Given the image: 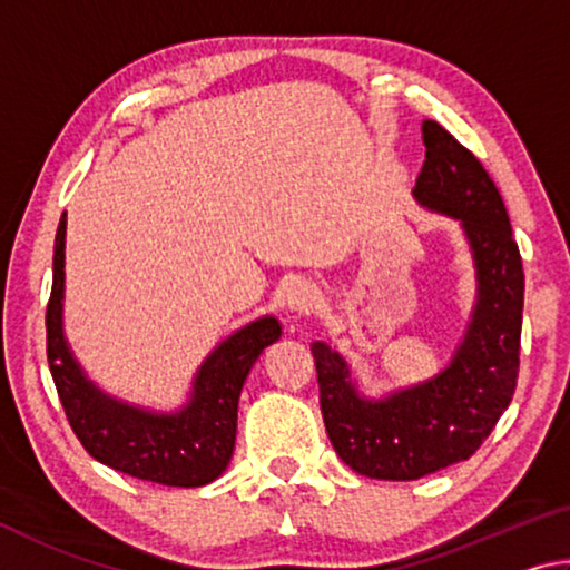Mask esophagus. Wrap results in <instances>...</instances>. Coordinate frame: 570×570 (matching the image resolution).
Instances as JSON below:
<instances>
[{
  "label": "esophagus",
  "instance_id": "1",
  "mask_svg": "<svg viewBox=\"0 0 570 570\" xmlns=\"http://www.w3.org/2000/svg\"><path fill=\"white\" fill-rule=\"evenodd\" d=\"M286 306L288 312L294 314H308L314 312L316 304H320V292H316L314 284L302 282V278H296V282L288 284L286 288Z\"/></svg>",
  "mask_w": 570,
  "mask_h": 570
}]
</instances>
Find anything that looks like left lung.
Wrapping results in <instances>:
<instances>
[{
	"mask_svg": "<svg viewBox=\"0 0 570 570\" xmlns=\"http://www.w3.org/2000/svg\"><path fill=\"white\" fill-rule=\"evenodd\" d=\"M422 142L414 204L458 220L475 268L465 334L435 377L382 397L360 390L332 344H312L326 435L346 465L377 480H417L468 460L508 410L518 382L525 276L505 204L482 163L442 125L424 120Z\"/></svg>",
	"mask_w": 570,
	"mask_h": 570,
	"instance_id": "8db88e82",
	"label": "left lung"
}]
</instances>
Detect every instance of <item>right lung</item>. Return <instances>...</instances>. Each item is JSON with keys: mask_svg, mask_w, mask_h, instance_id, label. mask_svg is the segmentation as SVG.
Instances as JSON below:
<instances>
[{"mask_svg": "<svg viewBox=\"0 0 570 570\" xmlns=\"http://www.w3.org/2000/svg\"><path fill=\"white\" fill-rule=\"evenodd\" d=\"M65 234L60 218L47 304V362L70 428L90 455L130 478L170 488H200L224 475L236 445L238 397L250 366L282 336L266 314L218 342L193 374L186 402L153 410L100 390L65 336Z\"/></svg>", "mask_w": 570, "mask_h": 570, "instance_id": "add662e5", "label": "right lung"}]
</instances>
